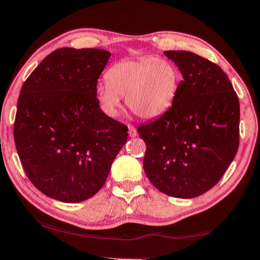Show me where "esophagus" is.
Listing matches in <instances>:
<instances>
[{
	"instance_id": "34e87169",
	"label": "esophagus",
	"mask_w": 260,
	"mask_h": 260,
	"mask_svg": "<svg viewBox=\"0 0 260 260\" xmlns=\"http://www.w3.org/2000/svg\"><path fill=\"white\" fill-rule=\"evenodd\" d=\"M128 134L131 138H135L138 135V132H137V128L133 125H128Z\"/></svg>"
}]
</instances>
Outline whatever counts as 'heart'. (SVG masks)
I'll return each mask as SVG.
<instances>
[{
	"instance_id": "heart-1",
	"label": "heart",
	"mask_w": 260,
	"mask_h": 260,
	"mask_svg": "<svg viewBox=\"0 0 260 260\" xmlns=\"http://www.w3.org/2000/svg\"><path fill=\"white\" fill-rule=\"evenodd\" d=\"M106 83L97 85L96 93L109 115H117L125 94V103L138 117L156 119L175 104L182 75L172 61L164 57L143 56L125 59L111 66Z\"/></svg>"
}]
</instances>
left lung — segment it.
Here are the masks:
<instances>
[{
  "label": "left lung",
  "mask_w": 260,
  "mask_h": 260,
  "mask_svg": "<svg viewBox=\"0 0 260 260\" xmlns=\"http://www.w3.org/2000/svg\"><path fill=\"white\" fill-rule=\"evenodd\" d=\"M183 75L175 104L138 127L147 149L143 169L170 197L189 199L222 178L240 145V101L219 66L187 51H166Z\"/></svg>",
  "instance_id": "left-lung-1"
}]
</instances>
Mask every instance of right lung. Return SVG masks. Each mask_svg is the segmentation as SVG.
I'll return each mask as SVG.
<instances>
[{
  "label": "right lung",
  "mask_w": 260,
  "mask_h": 260,
  "mask_svg": "<svg viewBox=\"0 0 260 260\" xmlns=\"http://www.w3.org/2000/svg\"><path fill=\"white\" fill-rule=\"evenodd\" d=\"M110 56L98 48L55 49L20 89L16 149L30 182L52 199L93 197L127 141V126L103 112L96 97Z\"/></svg>",
  "instance_id": "1"
}]
</instances>
